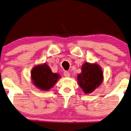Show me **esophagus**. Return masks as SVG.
<instances>
[{
  "label": "esophagus",
  "instance_id": "esophagus-1",
  "mask_svg": "<svg viewBox=\"0 0 131 131\" xmlns=\"http://www.w3.org/2000/svg\"><path fill=\"white\" fill-rule=\"evenodd\" d=\"M63 75L64 77H70V74H69V72H67V71H64L63 72Z\"/></svg>",
  "mask_w": 131,
  "mask_h": 131
}]
</instances>
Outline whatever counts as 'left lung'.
I'll return each mask as SVG.
<instances>
[{"label": "left lung", "mask_w": 131, "mask_h": 131, "mask_svg": "<svg viewBox=\"0 0 131 131\" xmlns=\"http://www.w3.org/2000/svg\"><path fill=\"white\" fill-rule=\"evenodd\" d=\"M77 76L78 84L84 93L94 91L103 80L102 71L98 64L87 62L82 66L81 72Z\"/></svg>", "instance_id": "8db88e82"}]
</instances>
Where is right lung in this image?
Listing matches in <instances>:
<instances>
[{
  "label": "right lung",
  "instance_id": "right-lung-1",
  "mask_svg": "<svg viewBox=\"0 0 131 131\" xmlns=\"http://www.w3.org/2000/svg\"><path fill=\"white\" fill-rule=\"evenodd\" d=\"M31 76L35 86L42 90H50L60 77L58 74L52 72L46 64L35 67L31 72Z\"/></svg>",
  "mask_w": 131,
  "mask_h": 131
}]
</instances>
